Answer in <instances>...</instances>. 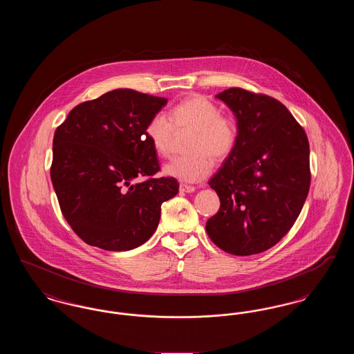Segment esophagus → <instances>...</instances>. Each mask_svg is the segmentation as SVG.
<instances>
[{
    "label": "esophagus",
    "mask_w": 354,
    "mask_h": 354,
    "mask_svg": "<svg viewBox=\"0 0 354 354\" xmlns=\"http://www.w3.org/2000/svg\"><path fill=\"white\" fill-rule=\"evenodd\" d=\"M179 188H180L182 192H188V194L194 192L196 189V187H194V185H183V183L179 185Z\"/></svg>",
    "instance_id": "34e87169"
}]
</instances>
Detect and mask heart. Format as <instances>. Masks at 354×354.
<instances>
[{
	"mask_svg": "<svg viewBox=\"0 0 354 354\" xmlns=\"http://www.w3.org/2000/svg\"><path fill=\"white\" fill-rule=\"evenodd\" d=\"M176 131L192 130L188 138L189 153L172 158L165 166V174L180 182H201L212 169V161L227 159L237 145L239 129L235 119L223 115L214 102L194 97L176 103L169 117L156 113L147 120L145 134L153 151L166 156Z\"/></svg>",
	"mask_w": 354,
	"mask_h": 354,
	"instance_id": "heart-1",
	"label": "heart"
}]
</instances>
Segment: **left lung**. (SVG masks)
<instances>
[{
	"instance_id": "left-lung-1",
	"label": "left lung",
	"mask_w": 354,
	"mask_h": 354,
	"mask_svg": "<svg viewBox=\"0 0 354 354\" xmlns=\"http://www.w3.org/2000/svg\"><path fill=\"white\" fill-rule=\"evenodd\" d=\"M237 119L234 152L211 178L220 208L205 231L225 252H264L299 218L310 185L309 142L281 102L231 87L216 95Z\"/></svg>"
}]
</instances>
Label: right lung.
I'll return each instance as SVG.
<instances>
[{"instance_id": "add662e5", "label": "right lung", "mask_w": 354, "mask_h": 354, "mask_svg": "<svg viewBox=\"0 0 354 354\" xmlns=\"http://www.w3.org/2000/svg\"><path fill=\"white\" fill-rule=\"evenodd\" d=\"M167 103L117 88L75 106L53 138L51 183L62 215L86 244L130 251L146 243L162 203L179 191L147 140V120Z\"/></svg>"}]
</instances>
